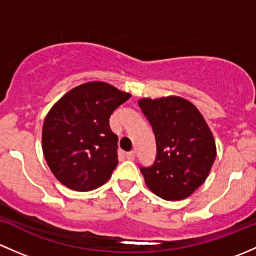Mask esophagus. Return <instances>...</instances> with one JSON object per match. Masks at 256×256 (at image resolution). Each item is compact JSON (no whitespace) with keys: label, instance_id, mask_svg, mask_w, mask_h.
Returning a JSON list of instances; mask_svg holds the SVG:
<instances>
[{"label":"esophagus","instance_id":"1","mask_svg":"<svg viewBox=\"0 0 256 256\" xmlns=\"http://www.w3.org/2000/svg\"><path fill=\"white\" fill-rule=\"evenodd\" d=\"M134 156H136V152H134V150H132V152H129L126 154V158H127L128 160H133Z\"/></svg>","mask_w":256,"mask_h":256}]
</instances>
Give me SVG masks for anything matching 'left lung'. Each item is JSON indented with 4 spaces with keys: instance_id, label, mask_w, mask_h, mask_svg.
Wrapping results in <instances>:
<instances>
[{
    "instance_id": "1",
    "label": "left lung",
    "mask_w": 256,
    "mask_h": 256,
    "mask_svg": "<svg viewBox=\"0 0 256 256\" xmlns=\"http://www.w3.org/2000/svg\"><path fill=\"white\" fill-rule=\"evenodd\" d=\"M152 126L156 156L150 166H140L146 186L168 201L188 197L210 174L216 159V143L200 110L181 97L138 102Z\"/></svg>"
}]
</instances>
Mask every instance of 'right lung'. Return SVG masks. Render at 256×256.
I'll use <instances>...</instances> for the list:
<instances>
[{"label": "right lung", "mask_w": 256, "mask_h": 256, "mask_svg": "<svg viewBox=\"0 0 256 256\" xmlns=\"http://www.w3.org/2000/svg\"><path fill=\"white\" fill-rule=\"evenodd\" d=\"M130 94L101 81L68 92L43 124V152L55 178L75 191L102 186L118 164V136L110 117Z\"/></svg>", "instance_id": "right-lung-1"}]
</instances>
